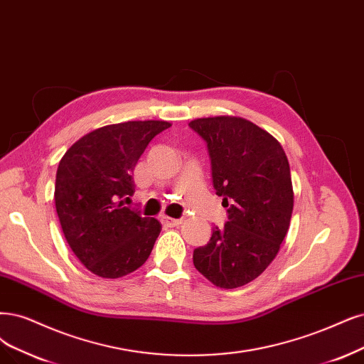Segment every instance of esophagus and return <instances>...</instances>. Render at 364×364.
Segmentation results:
<instances>
[{"mask_svg": "<svg viewBox=\"0 0 364 364\" xmlns=\"http://www.w3.org/2000/svg\"><path fill=\"white\" fill-rule=\"evenodd\" d=\"M181 219H172V218H166V216H164L161 218V223H164L165 226H168V228H173V226H178V225H181Z\"/></svg>", "mask_w": 364, "mask_h": 364, "instance_id": "esophagus-1", "label": "esophagus"}]
</instances>
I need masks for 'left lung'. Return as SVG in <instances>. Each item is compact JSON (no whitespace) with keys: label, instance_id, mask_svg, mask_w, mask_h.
<instances>
[{"label":"left lung","instance_id":"left-lung-1","mask_svg":"<svg viewBox=\"0 0 364 364\" xmlns=\"http://www.w3.org/2000/svg\"><path fill=\"white\" fill-rule=\"evenodd\" d=\"M207 142L213 187L228 220L193 250V265L211 284L232 289L257 279L276 258L294 207L291 171L282 145L238 117L189 123Z\"/></svg>","mask_w":364,"mask_h":364}]
</instances>
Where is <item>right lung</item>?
<instances>
[{"mask_svg":"<svg viewBox=\"0 0 364 364\" xmlns=\"http://www.w3.org/2000/svg\"><path fill=\"white\" fill-rule=\"evenodd\" d=\"M168 121L105 126L75 142L55 180V208L70 249L91 273L123 277L148 259L161 225L142 218L123 199L134 193L133 169Z\"/></svg>","mask_w":364,"mask_h":364,"instance_id":"add662e5","label":"right lung"}]
</instances>
